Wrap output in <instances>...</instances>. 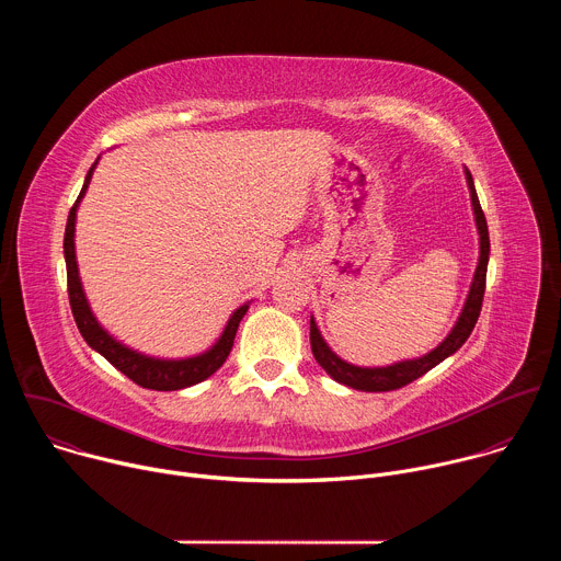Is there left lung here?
<instances>
[{
	"label": "left lung",
	"instance_id": "1",
	"mask_svg": "<svg viewBox=\"0 0 561 561\" xmlns=\"http://www.w3.org/2000/svg\"><path fill=\"white\" fill-rule=\"evenodd\" d=\"M466 173V184L470 191V204H472V213H474V224H477V232H479V262L470 282V290L468 297L463 301V308L457 317V322L453 327V331L446 335V340L433 348L431 353L415 357V359H404L397 362L390 366H355L344 362L340 355H335L331 351V346L324 342L322 333H319L314 319L310 317V348L312 355L317 359V364L322 366L335 381L351 386L355 390H366V392H386V390H394L402 388L411 381H415L417 377H422L424 373H428L431 368H435L439 362H444L446 357H450L453 353H457L463 342L470 337L479 310H482V301H484V290H486V268H489V253H491V239H489V226H486V217L482 206H479V197L472 184V175L468 169H463Z\"/></svg>",
	"mask_w": 561,
	"mask_h": 561
}]
</instances>
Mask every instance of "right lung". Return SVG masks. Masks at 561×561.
<instances>
[{
  "instance_id": "add662e5",
  "label": "right lung",
  "mask_w": 561,
  "mask_h": 561,
  "mask_svg": "<svg viewBox=\"0 0 561 561\" xmlns=\"http://www.w3.org/2000/svg\"><path fill=\"white\" fill-rule=\"evenodd\" d=\"M100 159V157H98ZM98 162L91 167L82 193H79L77 202L72 204L70 213H68V221H66V232H64V260H66V275H68V299H70V310L75 317V324L82 333V337L87 340V344L98 351L102 357H106L117 370H122L128 379H133L135 383L150 388V390H180V388H188L195 386L204 379H208L228 357L232 342H234V333L239 329V322L249 310V304L239 306L224 329V333L219 335V340L206 351L199 353L195 357H186V359H159V357H148L141 355L128 346H124L122 342H117L100 322L98 317L93 314L87 293L82 288V279H79V271H77V257H75V219H77V208L82 197L87 195V188L91 184L93 171H95Z\"/></svg>"
}]
</instances>
